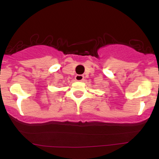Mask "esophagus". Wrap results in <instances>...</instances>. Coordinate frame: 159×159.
Masks as SVG:
<instances>
[{"instance_id": "34e87169", "label": "esophagus", "mask_w": 159, "mask_h": 159, "mask_svg": "<svg viewBox=\"0 0 159 159\" xmlns=\"http://www.w3.org/2000/svg\"><path fill=\"white\" fill-rule=\"evenodd\" d=\"M75 81H82L83 80H84V76H83V75H75Z\"/></svg>"}]
</instances>
